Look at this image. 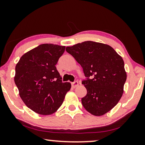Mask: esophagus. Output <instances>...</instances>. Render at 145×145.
<instances>
[{"label": "esophagus", "mask_w": 145, "mask_h": 145, "mask_svg": "<svg viewBox=\"0 0 145 145\" xmlns=\"http://www.w3.org/2000/svg\"><path fill=\"white\" fill-rule=\"evenodd\" d=\"M71 85H72V88H76V87L78 85V82H77V81H74V82L71 83Z\"/></svg>", "instance_id": "1"}]
</instances>
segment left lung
<instances>
[{
    "mask_svg": "<svg viewBox=\"0 0 145 145\" xmlns=\"http://www.w3.org/2000/svg\"><path fill=\"white\" fill-rule=\"evenodd\" d=\"M66 51L81 65L87 77L82 82L87 90L81 100L84 108L96 116L110 112L123 93L127 74L122 57L110 45L92 41L67 47Z\"/></svg>",
    "mask_w": 145,
    "mask_h": 145,
    "instance_id": "8db88e82",
    "label": "left lung"
}]
</instances>
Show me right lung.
<instances>
[{
  "label": "right lung",
  "instance_id": "right-lung-1",
  "mask_svg": "<svg viewBox=\"0 0 145 145\" xmlns=\"http://www.w3.org/2000/svg\"><path fill=\"white\" fill-rule=\"evenodd\" d=\"M65 46L45 43L24 54L16 65L14 82L19 95L29 109L40 115L55 113L70 90L55 65Z\"/></svg>",
  "mask_w": 145,
  "mask_h": 145
}]
</instances>
